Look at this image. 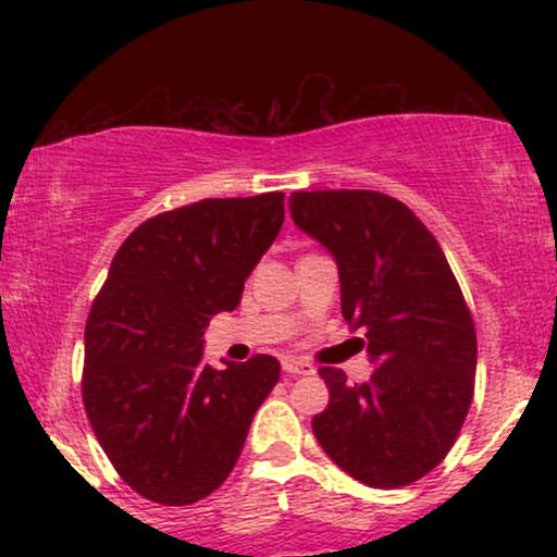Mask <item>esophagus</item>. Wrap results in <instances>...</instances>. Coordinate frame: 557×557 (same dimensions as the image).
Masks as SVG:
<instances>
[{
  "mask_svg": "<svg viewBox=\"0 0 557 557\" xmlns=\"http://www.w3.org/2000/svg\"><path fill=\"white\" fill-rule=\"evenodd\" d=\"M283 369H285V374H290V376L314 374V367H311V363L298 361V359H285V361H283Z\"/></svg>",
  "mask_w": 557,
  "mask_h": 557,
  "instance_id": "obj_1",
  "label": "esophagus"
}]
</instances>
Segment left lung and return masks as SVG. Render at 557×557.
I'll return each instance as SVG.
<instances>
[{
  "instance_id": "1",
  "label": "left lung",
  "mask_w": 557,
  "mask_h": 557,
  "mask_svg": "<svg viewBox=\"0 0 557 557\" xmlns=\"http://www.w3.org/2000/svg\"><path fill=\"white\" fill-rule=\"evenodd\" d=\"M298 230L330 251L350 330L367 332L369 382L319 369L330 403L311 421L319 445L369 487L417 482L461 432L476 374V332L443 248L398 198L376 190H300Z\"/></svg>"
}]
</instances>
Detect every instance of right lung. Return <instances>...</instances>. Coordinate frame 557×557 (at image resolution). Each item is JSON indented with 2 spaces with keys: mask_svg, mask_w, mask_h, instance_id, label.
<instances>
[{
  "mask_svg": "<svg viewBox=\"0 0 557 557\" xmlns=\"http://www.w3.org/2000/svg\"><path fill=\"white\" fill-rule=\"evenodd\" d=\"M283 198H203L151 216L114 253L83 337V403L117 474L146 500L212 495L277 385L274 356L209 367L203 330L240 304L283 227Z\"/></svg>",
  "mask_w": 557,
  "mask_h": 557,
  "instance_id": "1",
  "label": "right lung"
}]
</instances>
